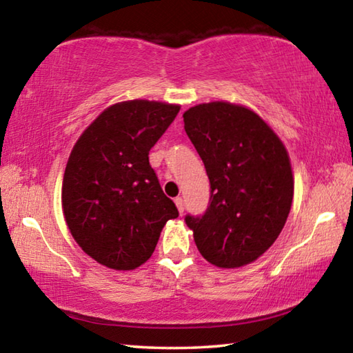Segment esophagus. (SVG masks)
<instances>
[{
  "instance_id": "obj_1",
  "label": "esophagus",
  "mask_w": 353,
  "mask_h": 353,
  "mask_svg": "<svg viewBox=\"0 0 353 353\" xmlns=\"http://www.w3.org/2000/svg\"><path fill=\"white\" fill-rule=\"evenodd\" d=\"M174 202H176V205H177V210L181 212V213H183V210H185V204H183V199L181 198V196H177V198L174 199Z\"/></svg>"
}]
</instances>
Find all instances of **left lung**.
Wrapping results in <instances>:
<instances>
[{"instance_id": "1", "label": "left lung", "mask_w": 353, "mask_h": 353, "mask_svg": "<svg viewBox=\"0 0 353 353\" xmlns=\"http://www.w3.org/2000/svg\"><path fill=\"white\" fill-rule=\"evenodd\" d=\"M185 132L210 181L205 213L185 216L201 255L218 268H240L270 249L288 218L294 181L274 130L243 105L199 104L183 113Z\"/></svg>"}]
</instances>
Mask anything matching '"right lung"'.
Wrapping results in <instances>:
<instances>
[{"label":"right lung","mask_w":353,"mask_h":353,"mask_svg":"<svg viewBox=\"0 0 353 353\" xmlns=\"http://www.w3.org/2000/svg\"><path fill=\"white\" fill-rule=\"evenodd\" d=\"M179 110L157 101H124L105 109L76 141L63 174V216L76 243L101 265L139 268L166 221L179 216L149 165V151Z\"/></svg>","instance_id":"1"}]
</instances>
